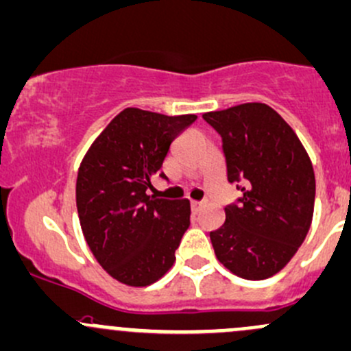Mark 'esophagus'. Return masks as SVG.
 <instances>
[{"mask_svg": "<svg viewBox=\"0 0 351 351\" xmlns=\"http://www.w3.org/2000/svg\"><path fill=\"white\" fill-rule=\"evenodd\" d=\"M201 206H202V202H199V201H191V207H192V210H194V213H197V210L201 209Z\"/></svg>", "mask_w": 351, "mask_h": 351, "instance_id": "esophagus-1", "label": "esophagus"}]
</instances>
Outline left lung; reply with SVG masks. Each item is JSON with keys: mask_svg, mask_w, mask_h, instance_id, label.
<instances>
[{"mask_svg": "<svg viewBox=\"0 0 351 351\" xmlns=\"http://www.w3.org/2000/svg\"><path fill=\"white\" fill-rule=\"evenodd\" d=\"M202 119L222 138L228 180L243 192L210 232L216 258L236 276L266 280L306 237L315 172L295 130L266 104H243Z\"/></svg>", "mask_w": 351, "mask_h": 351, "instance_id": "8db88e82", "label": "left lung"}]
</instances>
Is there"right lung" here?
<instances>
[{"instance_id":"add662e5","label":"right lung","mask_w":351,"mask_h":351,"mask_svg":"<svg viewBox=\"0 0 351 351\" xmlns=\"http://www.w3.org/2000/svg\"><path fill=\"white\" fill-rule=\"evenodd\" d=\"M197 119L125 108L105 127L82 160L77 209L82 231L100 266L117 281L147 286L176 261L189 228L187 199L167 201L145 194L172 141Z\"/></svg>"}]
</instances>
